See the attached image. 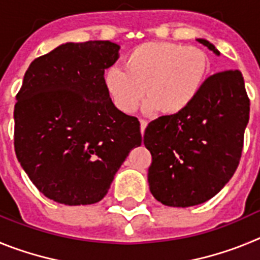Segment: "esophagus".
I'll list each match as a JSON object with an SVG mask.
<instances>
[{
  "label": "esophagus",
  "mask_w": 260,
  "mask_h": 260,
  "mask_svg": "<svg viewBox=\"0 0 260 260\" xmlns=\"http://www.w3.org/2000/svg\"><path fill=\"white\" fill-rule=\"evenodd\" d=\"M147 127V121L146 119H141V133L142 134H144V130H146Z\"/></svg>",
  "instance_id": "esophagus-1"
}]
</instances>
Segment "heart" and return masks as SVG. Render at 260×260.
I'll return each mask as SVG.
<instances>
[{
	"instance_id": "obj_1",
	"label": "heart",
	"mask_w": 260,
	"mask_h": 260,
	"mask_svg": "<svg viewBox=\"0 0 260 260\" xmlns=\"http://www.w3.org/2000/svg\"><path fill=\"white\" fill-rule=\"evenodd\" d=\"M123 68L112 66L104 75L107 91L121 112H135L146 88L148 112L176 114L187 109L201 93L210 58L198 47L151 41L130 50Z\"/></svg>"
}]
</instances>
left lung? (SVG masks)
I'll return each instance as SVG.
<instances>
[{
    "label": "left lung",
    "mask_w": 260,
    "mask_h": 260,
    "mask_svg": "<svg viewBox=\"0 0 260 260\" xmlns=\"http://www.w3.org/2000/svg\"><path fill=\"white\" fill-rule=\"evenodd\" d=\"M198 41L220 54L210 41ZM249 114L241 71L225 70L206 79L187 109L148 123L143 142L152 156L148 183L153 197L169 207L213 198L240 164Z\"/></svg>",
    "instance_id": "left-lung-1"
}]
</instances>
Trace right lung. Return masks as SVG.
<instances>
[{"label": "right lung", "instance_id": "1", "mask_svg": "<svg viewBox=\"0 0 260 260\" xmlns=\"http://www.w3.org/2000/svg\"><path fill=\"white\" fill-rule=\"evenodd\" d=\"M119 47L105 40L66 43L31 62L14 107L18 161L40 192L61 204L102 201L141 123L112 103L104 71Z\"/></svg>", "mask_w": 260, "mask_h": 260}]
</instances>
